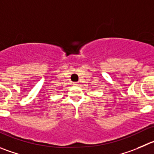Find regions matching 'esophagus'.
Masks as SVG:
<instances>
[{"instance_id": "34e87169", "label": "esophagus", "mask_w": 154, "mask_h": 154, "mask_svg": "<svg viewBox=\"0 0 154 154\" xmlns=\"http://www.w3.org/2000/svg\"><path fill=\"white\" fill-rule=\"evenodd\" d=\"M74 85H75V86H79V84L78 82H75V83H74Z\"/></svg>"}]
</instances>
